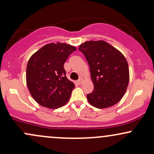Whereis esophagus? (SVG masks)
<instances>
[{"instance_id":"34e87169","label":"esophagus","mask_w":154,"mask_h":154,"mask_svg":"<svg viewBox=\"0 0 154 154\" xmlns=\"http://www.w3.org/2000/svg\"><path fill=\"white\" fill-rule=\"evenodd\" d=\"M83 82H84V79H83L82 77H80V78L77 80V82H78L79 85H81Z\"/></svg>"}]
</instances>
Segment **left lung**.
<instances>
[{"label":"left lung","instance_id":"obj_1","mask_svg":"<svg viewBox=\"0 0 154 154\" xmlns=\"http://www.w3.org/2000/svg\"><path fill=\"white\" fill-rule=\"evenodd\" d=\"M79 50L89 64L94 89L87 95L88 102L98 109L115 105L128 88L130 72L128 61L119 50L103 40L86 41Z\"/></svg>","mask_w":154,"mask_h":154}]
</instances>
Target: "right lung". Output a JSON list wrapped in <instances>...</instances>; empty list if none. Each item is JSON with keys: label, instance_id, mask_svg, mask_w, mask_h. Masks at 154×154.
I'll return each mask as SVG.
<instances>
[{"label": "right lung", "instance_id": "right-lung-1", "mask_svg": "<svg viewBox=\"0 0 154 154\" xmlns=\"http://www.w3.org/2000/svg\"><path fill=\"white\" fill-rule=\"evenodd\" d=\"M76 50L69 44L51 43L29 58L26 65V85L32 97L40 106L58 109L69 101L75 84L67 79L63 64Z\"/></svg>", "mask_w": 154, "mask_h": 154}]
</instances>
